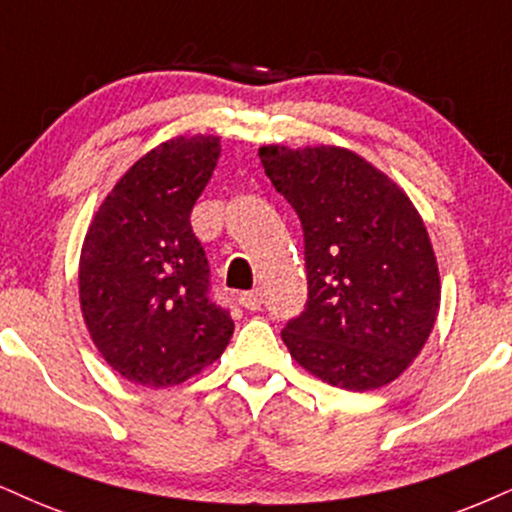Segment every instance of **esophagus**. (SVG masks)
<instances>
[{
    "instance_id": "obj_1",
    "label": "esophagus",
    "mask_w": 512,
    "mask_h": 512,
    "mask_svg": "<svg viewBox=\"0 0 512 512\" xmlns=\"http://www.w3.org/2000/svg\"><path fill=\"white\" fill-rule=\"evenodd\" d=\"M239 304H242L246 311H258V308H261V304H263V294L258 292H244V294H239Z\"/></svg>"
}]
</instances>
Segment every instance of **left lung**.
<instances>
[{
	"label": "left lung",
	"instance_id": "8db88e82",
	"mask_svg": "<svg viewBox=\"0 0 512 512\" xmlns=\"http://www.w3.org/2000/svg\"><path fill=\"white\" fill-rule=\"evenodd\" d=\"M304 227L308 301L282 342L301 368L349 391L394 382L439 315L437 256L418 208L344 147L258 149Z\"/></svg>",
	"mask_w": 512,
	"mask_h": 512
}]
</instances>
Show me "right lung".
<instances>
[{"label":"right lung","instance_id":"obj_1","mask_svg":"<svg viewBox=\"0 0 512 512\" xmlns=\"http://www.w3.org/2000/svg\"><path fill=\"white\" fill-rule=\"evenodd\" d=\"M220 137H173L125 170L87 227L80 308L94 346L125 380L161 389L223 356L235 323L208 292L192 208Z\"/></svg>","mask_w":512,"mask_h":512}]
</instances>
